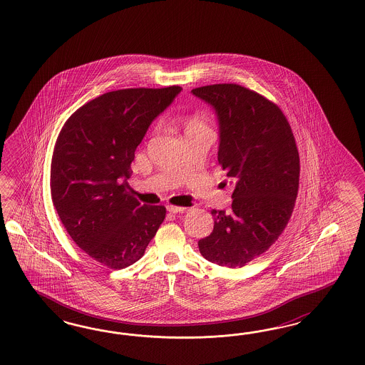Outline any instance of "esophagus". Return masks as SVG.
<instances>
[{
    "mask_svg": "<svg viewBox=\"0 0 365 365\" xmlns=\"http://www.w3.org/2000/svg\"><path fill=\"white\" fill-rule=\"evenodd\" d=\"M187 210V207H183V206H173V205H168L167 206V211L168 212H173V214H175V212H183V211Z\"/></svg>",
    "mask_w": 365,
    "mask_h": 365,
    "instance_id": "34e87169",
    "label": "esophagus"
}]
</instances>
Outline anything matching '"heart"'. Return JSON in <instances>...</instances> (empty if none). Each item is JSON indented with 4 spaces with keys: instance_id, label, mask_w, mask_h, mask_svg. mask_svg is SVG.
Wrapping results in <instances>:
<instances>
[{
    "instance_id": "heart-1",
    "label": "heart",
    "mask_w": 365,
    "mask_h": 365,
    "mask_svg": "<svg viewBox=\"0 0 365 365\" xmlns=\"http://www.w3.org/2000/svg\"><path fill=\"white\" fill-rule=\"evenodd\" d=\"M194 127H207L205 119L200 115H192L187 120V128H194Z\"/></svg>"
}]
</instances>
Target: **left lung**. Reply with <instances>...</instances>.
<instances>
[{
    "mask_svg": "<svg viewBox=\"0 0 365 365\" xmlns=\"http://www.w3.org/2000/svg\"><path fill=\"white\" fill-rule=\"evenodd\" d=\"M215 110L218 162L235 180L230 210H212L214 230L198 242L207 261L242 267L276 242L299 192V155L287 116L273 101L238 84L191 91Z\"/></svg>",
    "mask_w": 365,
    "mask_h": 365,
    "instance_id": "8db88e82",
    "label": "left lung"
}]
</instances>
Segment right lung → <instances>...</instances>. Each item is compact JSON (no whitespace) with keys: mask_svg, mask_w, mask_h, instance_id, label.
Listing matches in <instances>:
<instances>
[{"mask_svg":"<svg viewBox=\"0 0 365 365\" xmlns=\"http://www.w3.org/2000/svg\"><path fill=\"white\" fill-rule=\"evenodd\" d=\"M180 87L118 89L75 110L57 136L51 194L66 232L110 269L133 265L166 218L128 192L135 150Z\"/></svg>","mask_w":365,"mask_h":365,"instance_id":"add662e5","label":"right lung"}]
</instances>
